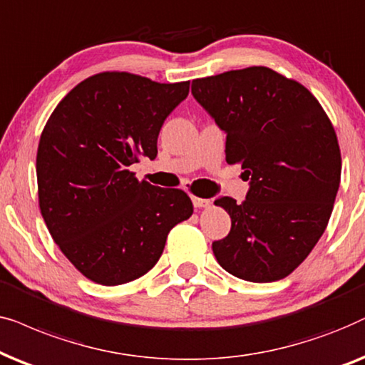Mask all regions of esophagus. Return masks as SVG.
<instances>
[{"mask_svg":"<svg viewBox=\"0 0 365 365\" xmlns=\"http://www.w3.org/2000/svg\"><path fill=\"white\" fill-rule=\"evenodd\" d=\"M192 203L195 208H202V207H207L210 200H207V198H200V197H192Z\"/></svg>","mask_w":365,"mask_h":365,"instance_id":"esophagus-1","label":"esophagus"}]
</instances>
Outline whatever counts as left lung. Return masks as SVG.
Instances as JSON below:
<instances>
[{
    "label": "left lung",
    "instance_id": "left-lung-1",
    "mask_svg": "<svg viewBox=\"0 0 365 365\" xmlns=\"http://www.w3.org/2000/svg\"><path fill=\"white\" fill-rule=\"evenodd\" d=\"M192 95L227 133L225 160L250 180L245 200L220 197L232 228L212 244L222 269L249 282H275L317 244L341 183V148L317 98L267 66L192 81Z\"/></svg>",
    "mask_w": 365,
    "mask_h": 365
}]
</instances>
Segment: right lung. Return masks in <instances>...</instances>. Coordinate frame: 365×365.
<instances>
[{"mask_svg": "<svg viewBox=\"0 0 365 365\" xmlns=\"http://www.w3.org/2000/svg\"><path fill=\"white\" fill-rule=\"evenodd\" d=\"M188 88L190 81L98 73L46 121L36 153L40 210L55 244L86 279L120 285L145 275L168 232L192 217L185 192L138 182L128 170L140 157H157L160 128Z\"/></svg>", "mask_w": 365, "mask_h": 365, "instance_id": "right-lung-1", "label": "right lung"}]
</instances>
